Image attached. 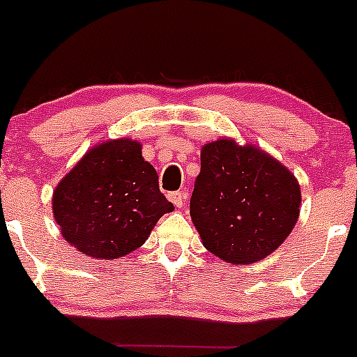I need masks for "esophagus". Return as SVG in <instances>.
<instances>
[{"mask_svg":"<svg viewBox=\"0 0 357 357\" xmlns=\"http://www.w3.org/2000/svg\"><path fill=\"white\" fill-rule=\"evenodd\" d=\"M168 198L172 200V204L175 207H182V206H184L185 193H184V191H175V193H169Z\"/></svg>","mask_w":357,"mask_h":357,"instance_id":"esophagus-1","label":"esophagus"}]
</instances>
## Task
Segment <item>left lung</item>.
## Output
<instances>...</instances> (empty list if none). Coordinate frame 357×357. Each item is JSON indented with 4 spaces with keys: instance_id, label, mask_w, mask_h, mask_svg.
<instances>
[{
    "instance_id": "left-lung-1",
    "label": "left lung",
    "mask_w": 357,
    "mask_h": 357,
    "mask_svg": "<svg viewBox=\"0 0 357 357\" xmlns=\"http://www.w3.org/2000/svg\"><path fill=\"white\" fill-rule=\"evenodd\" d=\"M301 202L295 175L259 148L232 139L202 148L189 214L204 247L220 259H264L289 236Z\"/></svg>"
}]
</instances>
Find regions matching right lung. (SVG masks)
Listing matches in <instances>:
<instances>
[{
	"label": "right lung",
	"instance_id": "add662e5",
	"mask_svg": "<svg viewBox=\"0 0 357 357\" xmlns=\"http://www.w3.org/2000/svg\"><path fill=\"white\" fill-rule=\"evenodd\" d=\"M175 209L159 189L141 144H98L53 193V216L66 241L98 259H118L139 248L162 214Z\"/></svg>",
	"mask_w": 357,
	"mask_h": 357
}]
</instances>
